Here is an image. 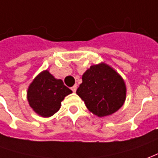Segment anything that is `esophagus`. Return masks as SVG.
Here are the masks:
<instances>
[{
    "instance_id": "esophagus-1",
    "label": "esophagus",
    "mask_w": 158,
    "mask_h": 158,
    "mask_svg": "<svg viewBox=\"0 0 158 158\" xmlns=\"http://www.w3.org/2000/svg\"><path fill=\"white\" fill-rule=\"evenodd\" d=\"M77 85H75V86H73L72 88H71V90H72L73 92H74V93H75V92H76V91H77Z\"/></svg>"
}]
</instances>
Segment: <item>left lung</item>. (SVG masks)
<instances>
[{
    "label": "left lung",
    "mask_w": 158,
    "mask_h": 158,
    "mask_svg": "<svg viewBox=\"0 0 158 158\" xmlns=\"http://www.w3.org/2000/svg\"><path fill=\"white\" fill-rule=\"evenodd\" d=\"M77 94L91 113L104 117L123 106L127 88L122 77L109 65L102 63L86 70Z\"/></svg>",
    "instance_id": "8db88e82"
}]
</instances>
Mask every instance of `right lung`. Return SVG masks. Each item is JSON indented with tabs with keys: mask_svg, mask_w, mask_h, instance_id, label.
Instances as JSON below:
<instances>
[{
	"mask_svg": "<svg viewBox=\"0 0 158 158\" xmlns=\"http://www.w3.org/2000/svg\"><path fill=\"white\" fill-rule=\"evenodd\" d=\"M72 91L48 70L40 73L27 90V100L33 111L42 117H51L60 109L61 102Z\"/></svg>",
	"mask_w": 158,
	"mask_h": 158,
	"instance_id": "obj_1",
	"label": "right lung"
}]
</instances>
